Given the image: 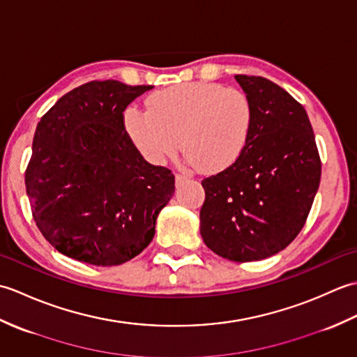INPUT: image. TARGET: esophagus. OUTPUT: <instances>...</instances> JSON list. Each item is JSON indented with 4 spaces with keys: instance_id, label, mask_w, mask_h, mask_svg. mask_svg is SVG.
Segmentation results:
<instances>
[{
    "instance_id": "esophagus-1",
    "label": "esophagus",
    "mask_w": 357,
    "mask_h": 357,
    "mask_svg": "<svg viewBox=\"0 0 357 357\" xmlns=\"http://www.w3.org/2000/svg\"><path fill=\"white\" fill-rule=\"evenodd\" d=\"M188 174L185 172H181V173H176V181H183V179H187Z\"/></svg>"
}]
</instances>
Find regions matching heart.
Returning <instances> with one entry per match:
<instances>
[{
  "instance_id": "obj_1",
  "label": "heart",
  "mask_w": 357,
  "mask_h": 357,
  "mask_svg": "<svg viewBox=\"0 0 357 357\" xmlns=\"http://www.w3.org/2000/svg\"><path fill=\"white\" fill-rule=\"evenodd\" d=\"M253 105L247 93L211 82H187L155 92L147 112L130 109L126 128L149 161L162 164L181 147L188 162L218 172L236 162L250 139Z\"/></svg>"
}]
</instances>
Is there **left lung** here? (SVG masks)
I'll list each match as a JSON object with an SVG mask.
<instances>
[{
	"instance_id": "8db88e82",
	"label": "left lung",
	"mask_w": 357,
	"mask_h": 357,
	"mask_svg": "<svg viewBox=\"0 0 357 357\" xmlns=\"http://www.w3.org/2000/svg\"><path fill=\"white\" fill-rule=\"evenodd\" d=\"M253 105L244 153L202 179L201 236L234 262L265 259L305 225L321 183V158L302 104L262 77L234 75Z\"/></svg>"
}]
</instances>
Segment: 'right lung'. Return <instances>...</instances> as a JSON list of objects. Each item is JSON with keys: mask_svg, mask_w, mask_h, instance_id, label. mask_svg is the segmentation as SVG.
<instances>
[{"mask_svg": "<svg viewBox=\"0 0 357 357\" xmlns=\"http://www.w3.org/2000/svg\"><path fill=\"white\" fill-rule=\"evenodd\" d=\"M151 86L115 79L70 90L44 113L26 169L36 227L59 253L98 267L138 256L174 193L170 169L151 165L126 132L124 110Z\"/></svg>", "mask_w": 357, "mask_h": 357, "instance_id": "add662e5", "label": "right lung"}]
</instances>
